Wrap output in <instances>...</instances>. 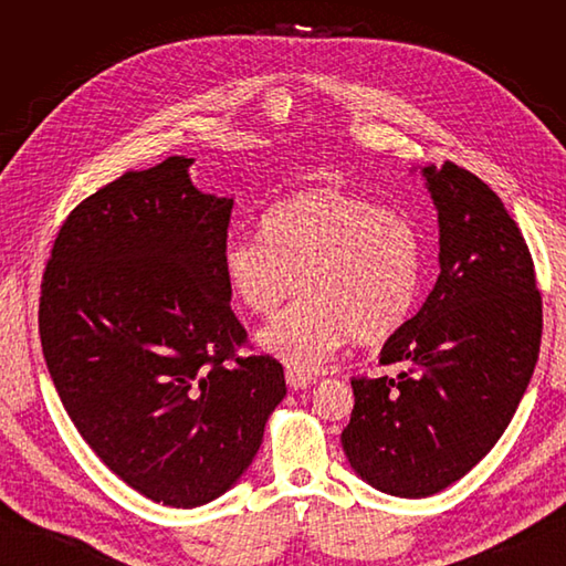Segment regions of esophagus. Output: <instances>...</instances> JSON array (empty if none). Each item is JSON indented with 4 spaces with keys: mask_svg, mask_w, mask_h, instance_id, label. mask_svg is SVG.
<instances>
[{
    "mask_svg": "<svg viewBox=\"0 0 566 566\" xmlns=\"http://www.w3.org/2000/svg\"><path fill=\"white\" fill-rule=\"evenodd\" d=\"M285 382L290 385V389H304L316 382L314 375L310 373H302V370H295V368H287L285 370Z\"/></svg>",
    "mask_w": 566,
    "mask_h": 566,
    "instance_id": "esophagus-1",
    "label": "esophagus"
}]
</instances>
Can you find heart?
<instances>
[{
	"label": "heart",
	"instance_id": "heart-1",
	"mask_svg": "<svg viewBox=\"0 0 566 566\" xmlns=\"http://www.w3.org/2000/svg\"><path fill=\"white\" fill-rule=\"evenodd\" d=\"M221 269L256 316H271L302 283L260 339L285 364L314 370L347 337L380 342L401 328L420 293L422 245L406 214L323 188L273 205L260 235L231 238Z\"/></svg>",
	"mask_w": 566,
	"mask_h": 566
}]
</instances>
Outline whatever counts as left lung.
Returning <instances> with one entry per match:
<instances>
[{
  "mask_svg": "<svg viewBox=\"0 0 566 566\" xmlns=\"http://www.w3.org/2000/svg\"><path fill=\"white\" fill-rule=\"evenodd\" d=\"M422 175L439 212V279L380 352V364L403 366L397 378H352L342 432L356 474L403 499L447 489L493 449L543 333L534 260L503 200L453 163Z\"/></svg>",
  "mask_w": 566,
  "mask_h": 566,
  "instance_id": "left-lung-1",
  "label": "left lung"
}]
</instances>
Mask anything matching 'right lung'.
Returning <instances> with one entry per match:
<instances>
[{
    "label": "right lung",
    "mask_w": 566,
    "mask_h": 566,
    "mask_svg": "<svg viewBox=\"0 0 566 566\" xmlns=\"http://www.w3.org/2000/svg\"><path fill=\"white\" fill-rule=\"evenodd\" d=\"M191 158L125 172L67 214L44 266L40 337L82 439L146 499L196 507L231 489L285 397L283 366L241 356L221 269L231 198Z\"/></svg>",
    "instance_id": "add662e5"
}]
</instances>
